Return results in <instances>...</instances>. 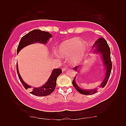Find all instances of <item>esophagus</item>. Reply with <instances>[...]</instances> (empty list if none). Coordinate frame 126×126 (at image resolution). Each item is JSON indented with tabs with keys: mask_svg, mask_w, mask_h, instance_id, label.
<instances>
[{
	"mask_svg": "<svg viewBox=\"0 0 126 126\" xmlns=\"http://www.w3.org/2000/svg\"><path fill=\"white\" fill-rule=\"evenodd\" d=\"M68 68L67 67V66H65V67H63V68H62V71H63V72H64V71H66V70H67Z\"/></svg>",
	"mask_w": 126,
	"mask_h": 126,
	"instance_id": "34e87169",
	"label": "esophagus"
}]
</instances>
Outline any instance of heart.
<instances>
[{"label":"heart","instance_id":"b5f03b06","mask_svg":"<svg viewBox=\"0 0 126 126\" xmlns=\"http://www.w3.org/2000/svg\"><path fill=\"white\" fill-rule=\"evenodd\" d=\"M87 48L86 43L82 42L79 38H75L62 43L59 47V51L62 56L71 55L70 58L71 63L77 64L83 58ZM56 55L59 56L58 53H56Z\"/></svg>","mask_w":126,"mask_h":126}]
</instances>
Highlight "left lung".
Listing matches in <instances>:
<instances>
[{
  "instance_id": "obj_1",
  "label": "left lung",
  "mask_w": 126,
  "mask_h": 126,
  "mask_svg": "<svg viewBox=\"0 0 126 126\" xmlns=\"http://www.w3.org/2000/svg\"><path fill=\"white\" fill-rule=\"evenodd\" d=\"M93 47H96L95 49L94 50L95 52L97 53H100L101 55H102V58L103 59L104 66H105V68L106 69L105 77H104L102 83L101 85H100V87L104 88L106 86L107 83L112 69V63L110 58V47H109L107 42L106 40L103 38H102V37L97 39V41L94 44ZM79 66V65L75 66V67L74 68L75 70L77 71V69ZM75 79L76 76L74 77L72 83H73V84L77 92H79V93H81L83 95H88L94 94L95 93L97 92V89H94L90 90L81 89V88H80L76 83Z\"/></svg>"
}]
</instances>
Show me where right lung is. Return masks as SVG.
I'll return each instance as SVG.
<instances>
[{
    "instance_id": "add662e5",
    "label": "right lung",
    "mask_w": 126,
    "mask_h": 126,
    "mask_svg": "<svg viewBox=\"0 0 126 126\" xmlns=\"http://www.w3.org/2000/svg\"><path fill=\"white\" fill-rule=\"evenodd\" d=\"M51 37V34L46 31H41L37 30V29L31 31L30 32L26 34L21 38L17 47V53H18L23 47L28 45L33 44L34 43H41L42 44L47 43L48 40ZM16 69H17V73L19 79L21 83H22L24 87L25 88V89H27L28 88H30L31 87L26 84L23 81L22 79L21 78L18 71L17 64V66H16ZM62 73V71L61 69L57 68L53 69L51 75L46 83L41 87L33 88L30 93L38 96H45L51 94L54 91L56 88V80H57V77Z\"/></svg>"
}]
</instances>
